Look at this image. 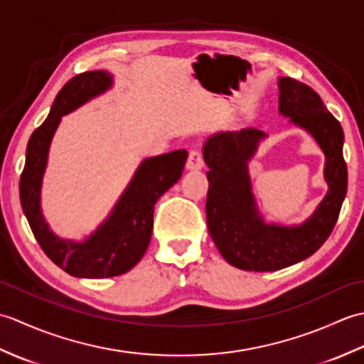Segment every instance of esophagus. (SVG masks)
<instances>
[{"instance_id": "esophagus-1", "label": "esophagus", "mask_w": 364, "mask_h": 364, "mask_svg": "<svg viewBox=\"0 0 364 364\" xmlns=\"http://www.w3.org/2000/svg\"><path fill=\"white\" fill-rule=\"evenodd\" d=\"M203 164H205V162H203L202 151H200L198 149H192L189 151V159H188L186 167L189 170H200L203 167Z\"/></svg>"}]
</instances>
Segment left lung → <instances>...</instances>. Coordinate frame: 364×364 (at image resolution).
<instances>
[{
  "label": "left lung",
  "mask_w": 364,
  "mask_h": 364,
  "mask_svg": "<svg viewBox=\"0 0 364 364\" xmlns=\"http://www.w3.org/2000/svg\"><path fill=\"white\" fill-rule=\"evenodd\" d=\"M280 111L306 129L326 153L328 194L299 227L266 225L255 208L247 161L266 134L257 128L228 131L210 137L203 158L210 167L206 222L214 244L231 266L270 272L296 264L321 249L333 231L347 192L343 156L344 131L316 92L292 78H280Z\"/></svg>",
  "instance_id": "1"
}]
</instances>
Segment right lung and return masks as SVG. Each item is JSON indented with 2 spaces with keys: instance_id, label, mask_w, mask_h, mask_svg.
I'll return each mask as SVG.
<instances>
[{
  "instance_id": "1",
  "label": "right lung",
  "mask_w": 364,
  "mask_h": 364,
  "mask_svg": "<svg viewBox=\"0 0 364 364\" xmlns=\"http://www.w3.org/2000/svg\"><path fill=\"white\" fill-rule=\"evenodd\" d=\"M106 72L73 76L54 98L48 117L31 134L26 162L20 176V202L34 237L46 257L67 274L81 278H107L133 269L150 244L154 203L180 180L186 150L145 159L123 192L112 214L87 241L72 242L54 236L41 213V186L51 137L60 117L111 86Z\"/></svg>"
}]
</instances>
